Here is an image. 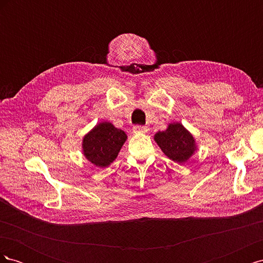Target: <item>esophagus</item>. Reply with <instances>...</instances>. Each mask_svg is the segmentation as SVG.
Instances as JSON below:
<instances>
[{
  "label": "esophagus",
  "instance_id": "1",
  "mask_svg": "<svg viewBox=\"0 0 263 263\" xmlns=\"http://www.w3.org/2000/svg\"><path fill=\"white\" fill-rule=\"evenodd\" d=\"M133 130H134V133H147L148 127L142 126V125H135L133 127Z\"/></svg>",
  "mask_w": 263,
  "mask_h": 263
}]
</instances>
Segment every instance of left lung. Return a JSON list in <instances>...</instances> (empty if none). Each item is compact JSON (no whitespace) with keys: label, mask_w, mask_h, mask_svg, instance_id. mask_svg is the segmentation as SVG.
<instances>
[{"label":"left lung","mask_w":263,"mask_h":263,"mask_svg":"<svg viewBox=\"0 0 263 263\" xmlns=\"http://www.w3.org/2000/svg\"><path fill=\"white\" fill-rule=\"evenodd\" d=\"M155 140L165 156L178 163L185 162L195 151V141L181 124H170L164 132L155 135Z\"/></svg>","instance_id":"left-lung-1"}]
</instances>
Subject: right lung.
<instances>
[{
    "label": "right lung",
    "instance_id": "obj_1",
    "mask_svg": "<svg viewBox=\"0 0 263 263\" xmlns=\"http://www.w3.org/2000/svg\"><path fill=\"white\" fill-rule=\"evenodd\" d=\"M126 138L122 129L107 122L101 123L83 138L84 156L93 164L104 168L115 160Z\"/></svg>",
    "mask_w": 263,
    "mask_h": 263
}]
</instances>
